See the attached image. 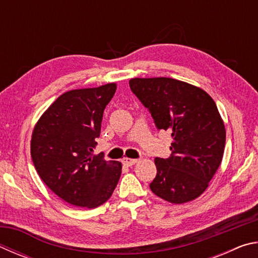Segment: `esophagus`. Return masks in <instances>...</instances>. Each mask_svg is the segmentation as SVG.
<instances>
[{
	"instance_id": "obj_1",
	"label": "esophagus",
	"mask_w": 258,
	"mask_h": 258,
	"mask_svg": "<svg viewBox=\"0 0 258 258\" xmlns=\"http://www.w3.org/2000/svg\"><path fill=\"white\" fill-rule=\"evenodd\" d=\"M123 164L125 166H133L134 164L138 163V159H131V158H123Z\"/></svg>"
}]
</instances>
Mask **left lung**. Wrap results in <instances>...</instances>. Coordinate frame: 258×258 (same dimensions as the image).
<instances>
[{"label":"left lung","instance_id":"obj_1","mask_svg":"<svg viewBox=\"0 0 258 258\" xmlns=\"http://www.w3.org/2000/svg\"><path fill=\"white\" fill-rule=\"evenodd\" d=\"M130 87L156 127L172 137L171 156L155 159L151 191L172 204L198 198L223 158L225 127L216 103L204 90L174 78H132Z\"/></svg>","mask_w":258,"mask_h":258}]
</instances>
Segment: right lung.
Segmentation results:
<instances>
[{"label":"right lung","mask_w":258,"mask_h":258,"mask_svg":"<svg viewBox=\"0 0 258 258\" xmlns=\"http://www.w3.org/2000/svg\"><path fill=\"white\" fill-rule=\"evenodd\" d=\"M115 83L61 94L35 125L30 154L43 182L68 204L95 208L111 197L121 164L93 155Z\"/></svg>","instance_id":"1"}]
</instances>
